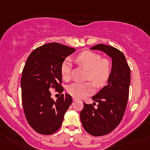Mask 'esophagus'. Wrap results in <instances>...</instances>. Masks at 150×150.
<instances>
[{
  "mask_svg": "<svg viewBox=\"0 0 150 150\" xmlns=\"http://www.w3.org/2000/svg\"><path fill=\"white\" fill-rule=\"evenodd\" d=\"M72 100H73V102L77 101V98H72Z\"/></svg>",
  "mask_w": 150,
  "mask_h": 150,
  "instance_id": "34e87169",
  "label": "esophagus"
}]
</instances>
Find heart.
Instances as JSON below:
<instances>
[{
  "label": "heart",
  "instance_id": "heart-1",
  "mask_svg": "<svg viewBox=\"0 0 150 150\" xmlns=\"http://www.w3.org/2000/svg\"><path fill=\"white\" fill-rule=\"evenodd\" d=\"M75 61L82 67L88 70L87 80H92L98 88H102L108 83L111 75V64L109 60L102 59L99 54L90 51H83L75 57ZM71 63L69 60H65L60 67V72L63 80L70 78ZM67 93L73 98H83L91 95L95 91V85L91 82L72 83L67 87Z\"/></svg>",
  "mask_w": 150,
  "mask_h": 150
}]
</instances>
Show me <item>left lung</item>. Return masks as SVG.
<instances>
[{
    "instance_id": "1",
    "label": "left lung",
    "mask_w": 150,
    "mask_h": 150,
    "mask_svg": "<svg viewBox=\"0 0 150 150\" xmlns=\"http://www.w3.org/2000/svg\"><path fill=\"white\" fill-rule=\"evenodd\" d=\"M90 50H100L112 59V70L106 86L93 97L98 103H84L80 120L84 129L93 136H103L111 132L120 124L125 111L130 85V69L124 54L115 47L98 44Z\"/></svg>"
}]
</instances>
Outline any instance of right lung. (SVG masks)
Wrapping results in <instances>:
<instances>
[{"label": "right lung", "instance_id": "obj_1", "mask_svg": "<svg viewBox=\"0 0 150 150\" xmlns=\"http://www.w3.org/2000/svg\"><path fill=\"white\" fill-rule=\"evenodd\" d=\"M75 48L51 42L38 47L26 60L21 85L25 115L31 127L49 135L59 129L64 115L72 103L71 96L62 94L55 101L49 90L62 93L60 67Z\"/></svg>", "mask_w": 150, "mask_h": 150}]
</instances>
